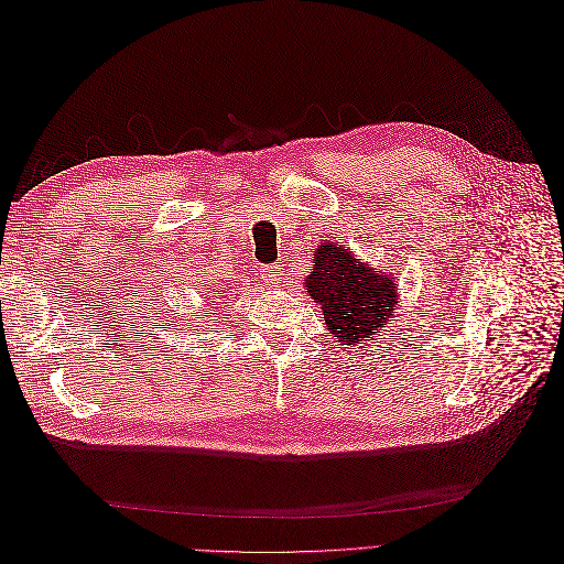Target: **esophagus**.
<instances>
[{
	"label": "esophagus",
	"instance_id": "1",
	"mask_svg": "<svg viewBox=\"0 0 564 564\" xmlns=\"http://www.w3.org/2000/svg\"><path fill=\"white\" fill-rule=\"evenodd\" d=\"M259 278L267 282V284L275 286V284L282 282V267H280V263H261V267H259Z\"/></svg>",
	"mask_w": 564,
	"mask_h": 564
}]
</instances>
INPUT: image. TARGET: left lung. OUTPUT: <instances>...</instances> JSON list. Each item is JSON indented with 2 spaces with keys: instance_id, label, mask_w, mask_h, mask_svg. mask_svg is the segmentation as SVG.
<instances>
[{
  "instance_id": "8db88e82",
  "label": "left lung",
  "mask_w": 564,
  "mask_h": 564,
  "mask_svg": "<svg viewBox=\"0 0 564 564\" xmlns=\"http://www.w3.org/2000/svg\"><path fill=\"white\" fill-rule=\"evenodd\" d=\"M312 301L321 305L327 335L355 346L371 341L393 318L399 305V284L389 273L373 269L333 243H321L305 280Z\"/></svg>"
}]
</instances>
